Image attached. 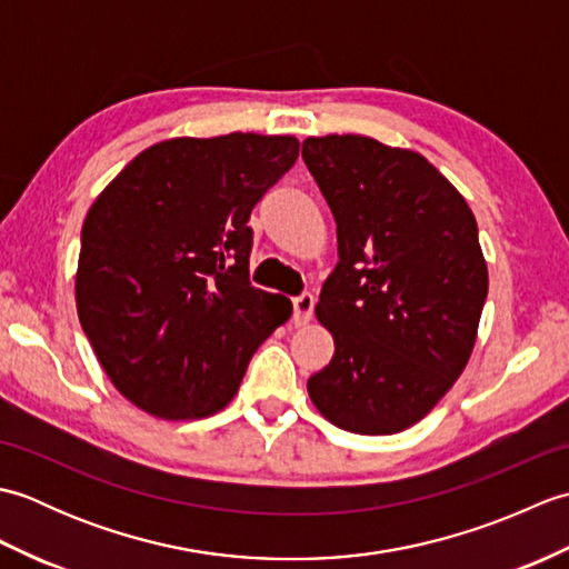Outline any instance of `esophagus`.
Returning a JSON list of instances; mask_svg holds the SVG:
<instances>
[{"instance_id": "1", "label": "esophagus", "mask_w": 569, "mask_h": 569, "mask_svg": "<svg viewBox=\"0 0 569 569\" xmlns=\"http://www.w3.org/2000/svg\"><path fill=\"white\" fill-rule=\"evenodd\" d=\"M312 308H316V298H312L310 293L293 298V322L298 325V328L312 320Z\"/></svg>"}]
</instances>
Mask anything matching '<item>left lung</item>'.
<instances>
[{
	"label": "left lung",
	"mask_w": 569,
	"mask_h": 569,
	"mask_svg": "<svg viewBox=\"0 0 569 569\" xmlns=\"http://www.w3.org/2000/svg\"><path fill=\"white\" fill-rule=\"evenodd\" d=\"M303 159L337 222L318 320L335 355L308 379L332 426L393 435L426 418L465 371L489 271L477 220L426 156L359 134L310 137Z\"/></svg>",
	"instance_id": "8db88e82"
}]
</instances>
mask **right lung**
Here are the masks:
<instances>
[{
    "label": "right lung",
    "mask_w": 569,
    "mask_h": 569,
    "mask_svg": "<svg viewBox=\"0 0 569 569\" xmlns=\"http://www.w3.org/2000/svg\"><path fill=\"white\" fill-rule=\"evenodd\" d=\"M296 137H176L131 159L84 217L76 306L114 389L163 420L222 410L291 318L249 283V214L298 159Z\"/></svg>",
    "instance_id": "right-lung-1"
}]
</instances>
